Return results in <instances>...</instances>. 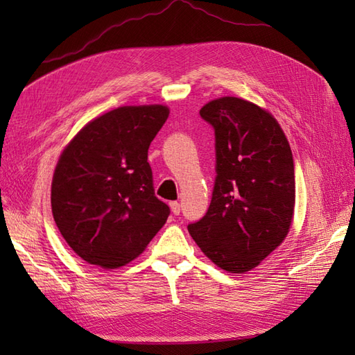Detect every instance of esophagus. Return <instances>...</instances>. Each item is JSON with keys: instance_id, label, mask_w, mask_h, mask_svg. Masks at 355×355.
<instances>
[{"instance_id": "esophagus-1", "label": "esophagus", "mask_w": 355, "mask_h": 355, "mask_svg": "<svg viewBox=\"0 0 355 355\" xmlns=\"http://www.w3.org/2000/svg\"><path fill=\"white\" fill-rule=\"evenodd\" d=\"M169 206H171V210H172V214L173 215H180V202L178 201H171L169 202Z\"/></svg>"}]
</instances>
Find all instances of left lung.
I'll return each mask as SVG.
<instances>
[{"mask_svg":"<svg viewBox=\"0 0 355 355\" xmlns=\"http://www.w3.org/2000/svg\"><path fill=\"white\" fill-rule=\"evenodd\" d=\"M200 116L215 131V184L206 215L187 225L207 258L245 273L290 230L296 186L293 154L276 119L238 97L206 103Z\"/></svg>","mask_w":355,"mask_h":355,"instance_id":"obj_1","label":"left lung"}]
</instances>
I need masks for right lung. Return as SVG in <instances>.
Instances as JSON below:
<instances>
[{
  "mask_svg": "<svg viewBox=\"0 0 355 355\" xmlns=\"http://www.w3.org/2000/svg\"><path fill=\"white\" fill-rule=\"evenodd\" d=\"M169 110L120 107L82 128L59 158L51 212L74 253L93 266L132 261L163 227L169 206L154 192L148 149Z\"/></svg>",
  "mask_w": 355,
  "mask_h": 355,
  "instance_id": "1",
  "label": "right lung"
}]
</instances>
